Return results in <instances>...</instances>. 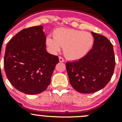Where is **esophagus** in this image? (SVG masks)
<instances>
[{
  "label": "esophagus",
  "instance_id": "obj_1",
  "mask_svg": "<svg viewBox=\"0 0 122 122\" xmlns=\"http://www.w3.org/2000/svg\"><path fill=\"white\" fill-rule=\"evenodd\" d=\"M59 62H64V60H63V59L62 57H59Z\"/></svg>",
  "mask_w": 122,
  "mask_h": 122
}]
</instances>
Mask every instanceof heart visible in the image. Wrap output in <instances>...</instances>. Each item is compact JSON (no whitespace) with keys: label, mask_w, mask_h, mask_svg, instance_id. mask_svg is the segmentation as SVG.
<instances>
[{"label":"heart","mask_w":122,"mask_h":122,"mask_svg":"<svg viewBox=\"0 0 122 122\" xmlns=\"http://www.w3.org/2000/svg\"><path fill=\"white\" fill-rule=\"evenodd\" d=\"M46 45L52 54H57L63 48L65 56L72 60L82 59L88 54L94 44V38L90 32L76 29L59 28L54 36L48 35Z\"/></svg>","instance_id":"obj_1"}]
</instances>
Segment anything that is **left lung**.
Masks as SVG:
<instances>
[{
  "label": "left lung",
  "instance_id": "obj_1",
  "mask_svg": "<svg viewBox=\"0 0 122 122\" xmlns=\"http://www.w3.org/2000/svg\"><path fill=\"white\" fill-rule=\"evenodd\" d=\"M93 48L82 59L67 62L70 84L82 93H94L104 88L113 75L116 65L113 46L107 38L92 32Z\"/></svg>",
  "mask_w": 122,
  "mask_h": 122
}]
</instances>
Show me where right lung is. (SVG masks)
<instances>
[{
	"mask_svg": "<svg viewBox=\"0 0 122 122\" xmlns=\"http://www.w3.org/2000/svg\"><path fill=\"white\" fill-rule=\"evenodd\" d=\"M43 26L23 29L5 48L4 69L12 86L28 95L38 94L50 84L59 57L46 49Z\"/></svg>",
	"mask_w": 122,
	"mask_h": 122,
	"instance_id": "1",
	"label": "right lung"
}]
</instances>
